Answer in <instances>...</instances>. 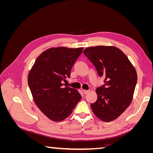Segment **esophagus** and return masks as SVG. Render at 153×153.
I'll use <instances>...</instances> for the list:
<instances>
[{
  "mask_svg": "<svg viewBox=\"0 0 153 153\" xmlns=\"http://www.w3.org/2000/svg\"><path fill=\"white\" fill-rule=\"evenodd\" d=\"M89 90H84V93L85 94H88L89 92Z\"/></svg>",
  "mask_w": 153,
  "mask_h": 153,
  "instance_id": "esophagus-1",
  "label": "esophagus"
}]
</instances>
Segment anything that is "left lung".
Instances as JSON below:
<instances>
[{
    "mask_svg": "<svg viewBox=\"0 0 153 153\" xmlns=\"http://www.w3.org/2000/svg\"><path fill=\"white\" fill-rule=\"evenodd\" d=\"M84 54L96 69L104 84L96 90L98 99L91 107L100 119H117L130 105L137 82L136 70L121 50L98 46L87 48Z\"/></svg>",
    "mask_w": 153,
    "mask_h": 153,
    "instance_id": "8db88e82",
    "label": "left lung"
}]
</instances>
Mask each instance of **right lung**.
I'll use <instances>...</instances> for the list:
<instances>
[{
	"mask_svg": "<svg viewBox=\"0 0 153 153\" xmlns=\"http://www.w3.org/2000/svg\"><path fill=\"white\" fill-rule=\"evenodd\" d=\"M83 48H52L37 58L29 72L28 84L35 103L46 116L61 121L70 115L82 98L76 89L62 84Z\"/></svg>",
	"mask_w": 153,
	"mask_h": 153,
	"instance_id": "right-lung-1",
	"label": "right lung"
}]
</instances>
